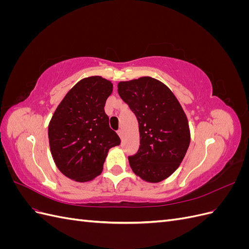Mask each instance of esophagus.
Segmentation results:
<instances>
[{
  "instance_id": "1",
  "label": "esophagus",
  "mask_w": 249,
  "mask_h": 249,
  "mask_svg": "<svg viewBox=\"0 0 249 249\" xmlns=\"http://www.w3.org/2000/svg\"><path fill=\"white\" fill-rule=\"evenodd\" d=\"M117 134H118V136L120 137V139L124 138V131H123V130H118V131H117Z\"/></svg>"
}]
</instances>
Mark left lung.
I'll return each mask as SVG.
<instances>
[{"mask_svg": "<svg viewBox=\"0 0 249 249\" xmlns=\"http://www.w3.org/2000/svg\"><path fill=\"white\" fill-rule=\"evenodd\" d=\"M117 87L139 124L140 145L129 157L131 168L146 182H161L177 170L189 147L185 112L171 90L154 78L119 82Z\"/></svg>", "mask_w": 249, "mask_h": 249, "instance_id": "8db88e82", "label": "left lung"}]
</instances>
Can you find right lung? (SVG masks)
Instances as JSON below:
<instances>
[{
	"instance_id": "1",
	"label": "right lung",
	"mask_w": 249,
	"mask_h": 249,
	"mask_svg": "<svg viewBox=\"0 0 249 249\" xmlns=\"http://www.w3.org/2000/svg\"><path fill=\"white\" fill-rule=\"evenodd\" d=\"M112 89V83L99 76L81 80L64 96L50 122L53 159L65 177L76 182L100 176L109 149L120 144L104 109Z\"/></svg>"
}]
</instances>
